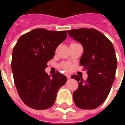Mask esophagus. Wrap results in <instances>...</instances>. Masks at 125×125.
<instances>
[{
    "instance_id": "34e87169",
    "label": "esophagus",
    "mask_w": 125,
    "mask_h": 125,
    "mask_svg": "<svg viewBox=\"0 0 125 125\" xmlns=\"http://www.w3.org/2000/svg\"><path fill=\"white\" fill-rule=\"evenodd\" d=\"M66 77H67V78L68 79H70L71 76L69 75V74H66Z\"/></svg>"
}]
</instances>
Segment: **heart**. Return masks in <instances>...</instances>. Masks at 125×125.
<instances>
[{
	"label": "heart",
	"mask_w": 125,
	"mask_h": 125,
	"mask_svg": "<svg viewBox=\"0 0 125 125\" xmlns=\"http://www.w3.org/2000/svg\"><path fill=\"white\" fill-rule=\"evenodd\" d=\"M62 67L65 71H70L72 68V65L70 63H63L62 64Z\"/></svg>",
	"instance_id": "heart-1"
}]
</instances>
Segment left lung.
Returning <instances> with one entry per match:
<instances>
[{"mask_svg": "<svg viewBox=\"0 0 125 125\" xmlns=\"http://www.w3.org/2000/svg\"><path fill=\"white\" fill-rule=\"evenodd\" d=\"M68 34L83 46L80 65L88 73L86 81L77 75L71 76L78 82L73 102L81 109L96 108L106 99L115 78L117 60L113 45L94 29H72Z\"/></svg>", "mask_w": 125, "mask_h": 125, "instance_id": "obj_1", "label": "left lung"}]
</instances>
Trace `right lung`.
Instances as JSON below:
<instances>
[{
	"instance_id": "add662e5",
	"label": "right lung",
	"mask_w": 125,
	"mask_h": 125,
	"mask_svg": "<svg viewBox=\"0 0 125 125\" xmlns=\"http://www.w3.org/2000/svg\"><path fill=\"white\" fill-rule=\"evenodd\" d=\"M68 31L36 29L21 36L13 48L11 68L21 99L29 107L44 110L54 104L58 90L67 81L57 72L49 76L45 69Z\"/></svg>"
}]
</instances>
